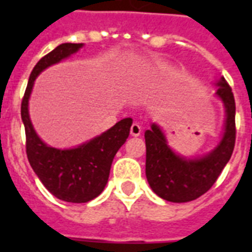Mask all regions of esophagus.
I'll use <instances>...</instances> for the list:
<instances>
[{
  "label": "esophagus",
  "instance_id": "1",
  "mask_svg": "<svg viewBox=\"0 0 252 252\" xmlns=\"http://www.w3.org/2000/svg\"><path fill=\"white\" fill-rule=\"evenodd\" d=\"M130 134L133 136V137H137L141 134V126L138 124V123H133L132 126H130Z\"/></svg>",
  "mask_w": 252,
  "mask_h": 252
}]
</instances>
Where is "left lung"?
I'll return each mask as SVG.
<instances>
[{"mask_svg":"<svg viewBox=\"0 0 252 252\" xmlns=\"http://www.w3.org/2000/svg\"><path fill=\"white\" fill-rule=\"evenodd\" d=\"M217 95L226 108L225 133L212 153L200 159H184L166 144L156 124L145 132L146 178L159 197L172 203H187L209 191L230 159L235 145V100L225 78L219 81Z\"/></svg>","mask_w":252,"mask_h":252,"instance_id":"8db88e82","label":"left lung"}]
</instances>
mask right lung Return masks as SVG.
Masks as SVG:
<instances>
[{"instance_id":"add662e5","label":"right lung","mask_w":252,"mask_h":252,"mask_svg":"<svg viewBox=\"0 0 252 252\" xmlns=\"http://www.w3.org/2000/svg\"><path fill=\"white\" fill-rule=\"evenodd\" d=\"M82 45L64 43L41 57L30 74L21 104L30 165L53 196L68 203H87L100 195L110 176L115 154L128 138L132 126V119H123L98 137L69 150L47 146L35 133L29 116V98L33 81L45 68L76 53Z\"/></svg>"}]
</instances>
